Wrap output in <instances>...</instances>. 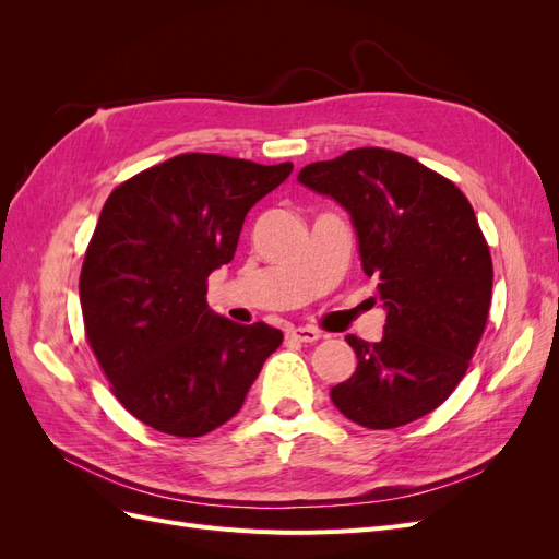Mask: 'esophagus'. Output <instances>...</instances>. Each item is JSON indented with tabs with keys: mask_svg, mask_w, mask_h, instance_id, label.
I'll use <instances>...</instances> for the list:
<instances>
[{
	"mask_svg": "<svg viewBox=\"0 0 559 559\" xmlns=\"http://www.w3.org/2000/svg\"><path fill=\"white\" fill-rule=\"evenodd\" d=\"M289 335L294 337V341H298V343H317L319 337H321V333H319L317 329H312V326H298V329H292V331H289Z\"/></svg>",
	"mask_w": 559,
	"mask_h": 559,
	"instance_id": "1",
	"label": "esophagus"
}]
</instances>
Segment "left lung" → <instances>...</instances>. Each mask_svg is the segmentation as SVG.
Instances as JSON below:
<instances>
[{"label": "left lung", "instance_id": "left-lung-1", "mask_svg": "<svg viewBox=\"0 0 559 559\" xmlns=\"http://www.w3.org/2000/svg\"><path fill=\"white\" fill-rule=\"evenodd\" d=\"M298 181L349 214L386 310L380 343L345 335L357 370L331 389L335 408L368 429L436 411L464 378L492 300V259L471 202L415 158L376 146L310 163Z\"/></svg>", "mask_w": 559, "mask_h": 559}]
</instances>
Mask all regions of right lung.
Instances as JSON below:
<instances>
[{
  "instance_id": "1",
  "label": "right lung",
  "mask_w": 559,
  "mask_h": 559,
  "mask_svg": "<svg viewBox=\"0 0 559 559\" xmlns=\"http://www.w3.org/2000/svg\"><path fill=\"white\" fill-rule=\"evenodd\" d=\"M292 170L181 154L107 198L81 267L83 324L114 396L144 425L179 438L222 427L282 345L280 329L212 312L207 277Z\"/></svg>"
}]
</instances>
